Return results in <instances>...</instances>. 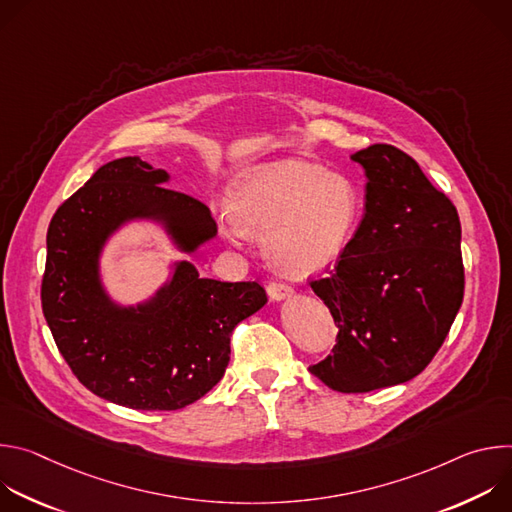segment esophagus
I'll use <instances>...</instances> for the list:
<instances>
[{"label": "esophagus", "instance_id": "obj_1", "mask_svg": "<svg viewBox=\"0 0 512 512\" xmlns=\"http://www.w3.org/2000/svg\"><path fill=\"white\" fill-rule=\"evenodd\" d=\"M267 294H269V298L273 302H281V300H289L291 296H294V289H291L285 283H269L267 285Z\"/></svg>", "mask_w": 512, "mask_h": 512}]
</instances>
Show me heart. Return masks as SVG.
<instances>
[{"label":"heart","instance_id":"obj_1","mask_svg":"<svg viewBox=\"0 0 512 512\" xmlns=\"http://www.w3.org/2000/svg\"><path fill=\"white\" fill-rule=\"evenodd\" d=\"M360 210V192L348 176L298 158L245 170L227 196L235 229L263 239L269 265L296 279L328 269L342 255Z\"/></svg>","mask_w":512,"mask_h":512}]
</instances>
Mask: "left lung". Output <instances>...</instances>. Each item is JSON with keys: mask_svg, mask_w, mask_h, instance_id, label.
<instances>
[{"mask_svg": "<svg viewBox=\"0 0 512 512\" xmlns=\"http://www.w3.org/2000/svg\"><path fill=\"white\" fill-rule=\"evenodd\" d=\"M350 160L367 176L364 214L334 271L312 281L338 336L310 373L369 393L411 381L444 344L464 298L462 227L405 152L377 143Z\"/></svg>", "mask_w": 512, "mask_h": 512, "instance_id": "8db88e82", "label": "left lung"}]
</instances>
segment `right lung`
<instances>
[{"instance_id": "add662e5", "label": "right lung", "mask_w": 512, "mask_h": 512, "mask_svg": "<svg viewBox=\"0 0 512 512\" xmlns=\"http://www.w3.org/2000/svg\"><path fill=\"white\" fill-rule=\"evenodd\" d=\"M170 180L137 156L113 160L56 210L46 235L42 312L60 354L89 391L141 411L204 397L227 371L235 326L267 304L257 281L200 277L186 259L148 300L109 294L101 259L123 227L154 223L184 255L216 237L208 206Z\"/></svg>"}]
</instances>
